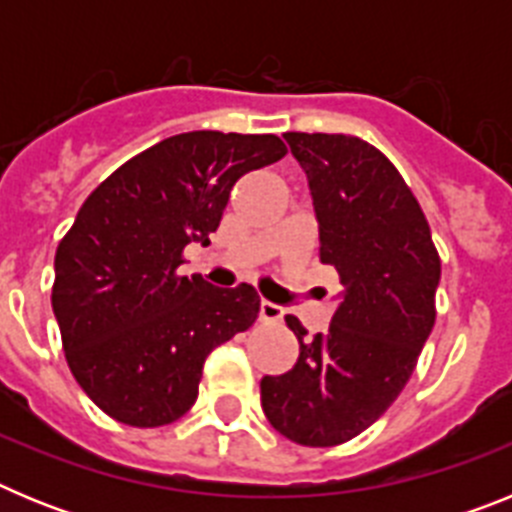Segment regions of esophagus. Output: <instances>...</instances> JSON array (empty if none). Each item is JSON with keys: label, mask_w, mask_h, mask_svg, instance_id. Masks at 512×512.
Returning <instances> with one entry per match:
<instances>
[{"label": "esophagus", "mask_w": 512, "mask_h": 512, "mask_svg": "<svg viewBox=\"0 0 512 512\" xmlns=\"http://www.w3.org/2000/svg\"><path fill=\"white\" fill-rule=\"evenodd\" d=\"M259 320H264V323H277V320H282V307L269 300H261Z\"/></svg>", "instance_id": "1"}]
</instances>
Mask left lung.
Segmentation results:
<instances>
[{
  "label": "left lung",
  "mask_w": 512,
  "mask_h": 512,
  "mask_svg": "<svg viewBox=\"0 0 512 512\" xmlns=\"http://www.w3.org/2000/svg\"><path fill=\"white\" fill-rule=\"evenodd\" d=\"M307 176L318 256L341 292L325 333L300 341L289 372L261 379L269 423L302 446L366 431L408 384L436 323L441 261L418 200L390 158L354 135L284 133Z\"/></svg>",
  "instance_id": "left-lung-1"
}]
</instances>
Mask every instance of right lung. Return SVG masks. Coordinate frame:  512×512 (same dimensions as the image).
Wrapping results in <instances>:
<instances>
[{"label":"right lung","instance_id":"add662e5","mask_svg":"<svg viewBox=\"0 0 512 512\" xmlns=\"http://www.w3.org/2000/svg\"><path fill=\"white\" fill-rule=\"evenodd\" d=\"M287 153L277 135L194 130L130 158L87 197L56 251L53 315L71 374L94 405L135 428L182 418L210 351L259 315L251 284L179 277L210 243L243 174Z\"/></svg>","mask_w":512,"mask_h":512}]
</instances>
